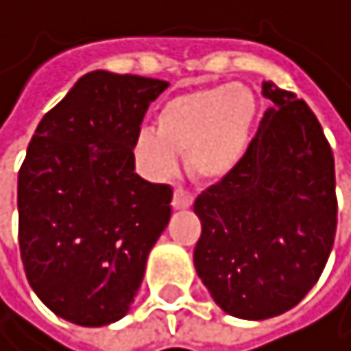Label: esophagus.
<instances>
[{"label":"esophagus","mask_w":351,"mask_h":351,"mask_svg":"<svg viewBox=\"0 0 351 351\" xmlns=\"http://www.w3.org/2000/svg\"><path fill=\"white\" fill-rule=\"evenodd\" d=\"M193 204V195L189 191H185L183 187H177L174 189V195H172V208L177 210H185Z\"/></svg>","instance_id":"obj_1"}]
</instances>
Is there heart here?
Here are the masks:
<instances>
[{
  "mask_svg": "<svg viewBox=\"0 0 351 351\" xmlns=\"http://www.w3.org/2000/svg\"><path fill=\"white\" fill-rule=\"evenodd\" d=\"M257 119V99L242 84L197 88L170 99L156 130L134 138V158L152 179H168L185 154L187 172L199 183H219L242 162Z\"/></svg>",
  "mask_w": 351,
  "mask_h": 351,
  "instance_id": "b5f03b06",
  "label": "heart"
}]
</instances>
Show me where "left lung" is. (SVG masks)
I'll return each instance as SVG.
<instances>
[{
	"label": "left lung",
	"mask_w": 351,
	"mask_h": 351,
	"mask_svg": "<svg viewBox=\"0 0 351 351\" xmlns=\"http://www.w3.org/2000/svg\"><path fill=\"white\" fill-rule=\"evenodd\" d=\"M274 103L238 168L195 197L193 265L229 316L265 320L318 282L337 232L335 158L314 111L271 82Z\"/></svg>",
	"instance_id": "left-lung-1"
}]
</instances>
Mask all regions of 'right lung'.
<instances>
[{
  "label": "right lung",
  "instance_id": "add662e5",
  "mask_svg": "<svg viewBox=\"0 0 351 351\" xmlns=\"http://www.w3.org/2000/svg\"><path fill=\"white\" fill-rule=\"evenodd\" d=\"M168 82L92 71L39 122L19 170V244L35 295L80 326L124 318L170 221V185L134 172Z\"/></svg>",
  "mask_w": 351,
  "mask_h": 351
}]
</instances>
